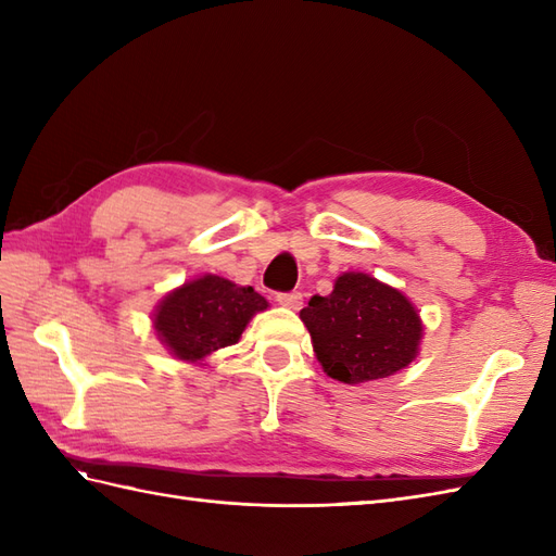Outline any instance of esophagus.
<instances>
[{
    "instance_id": "34e87169",
    "label": "esophagus",
    "mask_w": 556,
    "mask_h": 556,
    "mask_svg": "<svg viewBox=\"0 0 556 556\" xmlns=\"http://www.w3.org/2000/svg\"><path fill=\"white\" fill-rule=\"evenodd\" d=\"M276 301L280 306H288V308L296 311L301 304H304V296H301V292H278Z\"/></svg>"
}]
</instances>
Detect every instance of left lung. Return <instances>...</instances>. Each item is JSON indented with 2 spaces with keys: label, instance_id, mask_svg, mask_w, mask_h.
I'll return each mask as SVG.
<instances>
[{
  "label": "left lung",
  "instance_id": "1",
  "mask_svg": "<svg viewBox=\"0 0 556 556\" xmlns=\"http://www.w3.org/2000/svg\"><path fill=\"white\" fill-rule=\"evenodd\" d=\"M325 374L368 382L406 368L422 339L410 301L366 274H343L329 296H313L301 311Z\"/></svg>",
  "mask_w": 556,
  "mask_h": 556
}]
</instances>
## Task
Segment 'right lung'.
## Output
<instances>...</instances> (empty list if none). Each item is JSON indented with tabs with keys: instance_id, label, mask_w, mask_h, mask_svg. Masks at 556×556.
Wrapping results in <instances>:
<instances>
[{
	"instance_id": "right-lung-1",
	"label": "right lung",
	"mask_w": 556,
	"mask_h": 556,
	"mask_svg": "<svg viewBox=\"0 0 556 556\" xmlns=\"http://www.w3.org/2000/svg\"><path fill=\"white\" fill-rule=\"evenodd\" d=\"M268 304L252 288H239L220 276H204L166 296L155 315L162 343L178 359L197 362L239 343L245 325Z\"/></svg>"
}]
</instances>
